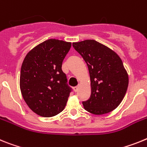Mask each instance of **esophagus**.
Instances as JSON below:
<instances>
[{
	"label": "esophagus",
	"mask_w": 147,
	"mask_h": 147,
	"mask_svg": "<svg viewBox=\"0 0 147 147\" xmlns=\"http://www.w3.org/2000/svg\"><path fill=\"white\" fill-rule=\"evenodd\" d=\"M73 89H74V91H75V92H78V89H79V86H75V87H74Z\"/></svg>",
	"instance_id": "esophagus-1"
}]
</instances>
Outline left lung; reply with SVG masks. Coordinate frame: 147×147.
<instances>
[{"mask_svg": "<svg viewBox=\"0 0 147 147\" xmlns=\"http://www.w3.org/2000/svg\"><path fill=\"white\" fill-rule=\"evenodd\" d=\"M86 63L91 80L90 98L84 109L94 115L109 113L118 107L127 92L129 78L123 62L112 49L94 40L72 43Z\"/></svg>", "mask_w": 147, "mask_h": 147, "instance_id": "8db88e82", "label": "left lung"}]
</instances>
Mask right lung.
Here are the masks:
<instances>
[{
  "label": "right lung",
  "mask_w": 147,
  "mask_h": 147,
  "mask_svg": "<svg viewBox=\"0 0 147 147\" xmlns=\"http://www.w3.org/2000/svg\"><path fill=\"white\" fill-rule=\"evenodd\" d=\"M71 43L49 39L26 55L21 66L20 87L28 107L42 117L59 114L72 89L62 71V63Z\"/></svg>",
  "instance_id": "right-lung-1"
}]
</instances>
